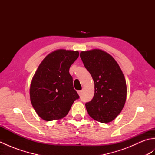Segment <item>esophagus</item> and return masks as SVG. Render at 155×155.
<instances>
[{
	"instance_id": "1",
	"label": "esophagus",
	"mask_w": 155,
	"mask_h": 155,
	"mask_svg": "<svg viewBox=\"0 0 155 155\" xmlns=\"http://www.w3.org/2000/svg\"><path fill=\"white\" fill-rule=\"evenodd\" d=\"M77 93L78 94V95H79V96H81V94H82V91H78Z\"/></svg>"
}]
</instances>
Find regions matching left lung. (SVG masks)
Wrapping results in <instances>:
<instances>
[{"instance_id":"left-lung-1","label":"left lung","mask_w":155,"mask_h":155,"mask_svg":"<svg viewBox=\"0 0 155 155\" xmlns=\"http://www.w3.org/2000/svg\"><path fill=\"white\" fill-rule=\"evenodd\" d=\"M80 57L94 83V94L85 104L89 116L103 123L113 121L124 106L127 84L124 74L111 55L99 49L82 51Z\"/></svg>"}]
</instances>
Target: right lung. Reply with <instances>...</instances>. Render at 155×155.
<instances>
[{
  "instance_id": "1",
  "label": "right lung",
  "mask_w": 155,
  "mask_h": 155,
  "mask_svg": "<svg viewBox=\"0 0 155 155\" xmlns=\"http://www.w3.org/2000/svg\"><path fill=\"white\" fill-rule=\"evenodd\" d=\"M79 52L59 49L46 57L32 78L30 98L36 113L47 121L64 117L79 96L69 68Z\"/></svg>"
}]
</instances>
